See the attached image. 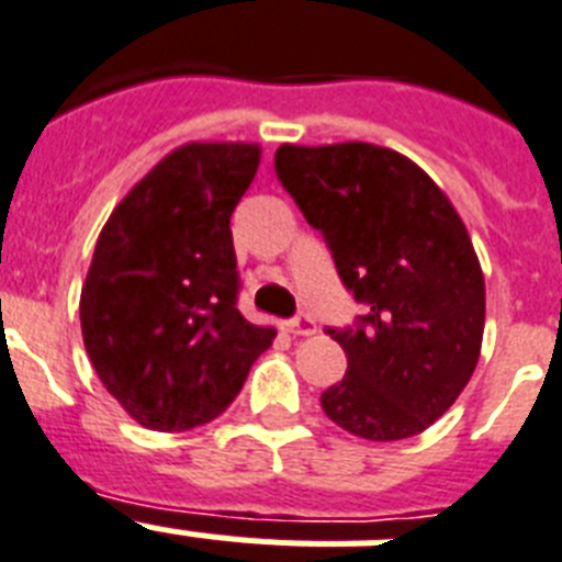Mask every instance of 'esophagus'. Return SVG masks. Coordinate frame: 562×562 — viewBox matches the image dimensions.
I'll return each mask as SVG.
<instances>
[{
	"instance_id": "obj_1",
	"label": "esophagus",
	"mask_w": 562,
	"mask_h": 562,
	"mask_svg": "<svg viewBox=\"0 0 562 562\" xmlns=\"http://www.w3.org/2000/svg\"><path fill=\"white\" fill-rule=\"evenodd\" d=\"M285 331L294 334V337H311V334H317V325H314V319L311 317H294L285 323Z\"/></svg>"
}]
</instances>
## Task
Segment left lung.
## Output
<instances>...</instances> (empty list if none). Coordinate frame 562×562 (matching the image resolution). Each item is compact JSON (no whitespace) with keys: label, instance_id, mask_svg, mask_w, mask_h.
<instances>
[{"label":"left lung","instance_id":"1","mask_svg":"<svg viewBox=\"0 0 562 562\" xmlns=\"http://www.w3.org/2000/svg\"><path fill=\"white\" fill-rule=\"evenodd\" d=\"M273 165L346 289L371 308L357 328H328L348 371L323 391V412L362 440L426 431L483 346L485 280L463 220L419 165L380 145H280Z\"/></svg>","mask_w":562,"mask_h":562}]
</instances>
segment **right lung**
<instances>
[{
  "label": "right lung",
  "instance_id": "obj_1",
  "mask_svg": "<svg viewBox=\"0 0 562 562\" xmlns=\"http://www.w3.org/2000/svg\"><path fill=\"white\" fill-rule=\"evenodd\" d=\"M254 143H188L108 216L79 296L85 351L145 428L188 431L225 412L273 328L237 311L231 214L257 177Z\"/></svg>",
  "mask_w": 562,
  "mask_h": 562
}]
</instances>
